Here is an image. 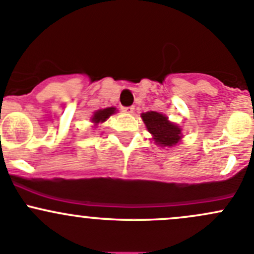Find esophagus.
Masks as SVG:
<instances>
[{
  "label": "esophagus",
  "instance_id": "esophagus-1",
  "mask_svg": "<svg viewBox=\"0 0 254 254\" xmlns=\"http://www.w3.org/2000/svg\"><path fill=\"white\" fill-rule=\"evenodd\" d=\"M123 111L125 113H127V114H131V113H134L135 111V107L131 106V107H125V108H123Z\"/></svg>",
  "mask_w": 254,
  "mask_h": 254
}]
</instances>
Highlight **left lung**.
Listing matches in <instances>:
<instances>
[{
	"label": "left lung",
	"mask_w": 254,
	"mask_h": 254,
	"mask_svg": "<svg viewBox=\"0 0 254 254\" xmlns=\"http://www.w3.org/2000/svg\"><path fill=\"white\" fill-rule=\"evenodd\" d=\"M141 118L152 135V140L161 147H172L182 140V129L175 123H171L166 115L157 112L142 113Z\"/></svg>",
	"instance_id": "1"
}]
</instances>
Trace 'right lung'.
Returning a JSON list of instances; mask_svg holds the SVG:
<instances>
[{
  "label": "right lung",
  "instance_id": "obj_1",
  "mask_svg": "<svg viewBox=\"0 0 254 254\" xmlns=\"http://www.w3.org/2000/svg\"><path fill=\"white\" fill-rule=\"evenodd\" d=\"M117 108L114 107H111V108H106V109H99V111L94 112L93 117H92V123L94 124V127L99 124V123H104L112 114H114Z\"/></svg>",
  "mask_w": 254,
  "mask_h": 254
}]
</instances>
